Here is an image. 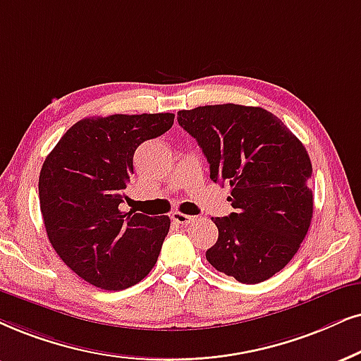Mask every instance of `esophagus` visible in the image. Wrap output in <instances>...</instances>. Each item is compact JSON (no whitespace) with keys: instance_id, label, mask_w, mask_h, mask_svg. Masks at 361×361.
<instances>
[{"instance_id":"1","label":"esophagus","mask_w":361,"mask_h":361,"mask_svg":"<svg viewBox=\"0 0 361 361\" xmlns=\"http://www.w3.org/2000/svg\"><path fill=\"white\" fill-rule=\"evenodd\" d=\"M171 220L175 221V223H178V225H190V223H195L196 218L195 216H190V214L175 212V213L171 214Z\"/></svg>"}]
</instances>
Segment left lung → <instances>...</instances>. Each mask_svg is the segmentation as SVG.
I'll list each match as a JSON object with an SVG mask.
<instances>
[{
  "label": "left lung",
  "mask_w": 361,
  "mask_h": 361,
  "mask_svg": "<svg viewBox=\"0 0 361 361\" xmlns=\"http://www.w3.org/2000/svg\"><path fill=\"white\" fill-rule=\"evenodd\" d=\"M178 123L203 149L209 178L231 190L235 213L212 218L218 240L209 264L246 285L268 280L295 257L312 223L313 170L303 143L258 106L181 109Z\"/></svg>",
  "instance_id": "1"
}]
</instances>
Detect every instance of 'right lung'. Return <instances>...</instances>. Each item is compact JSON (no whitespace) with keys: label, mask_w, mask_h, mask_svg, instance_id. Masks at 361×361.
Masks as SVG:
<instances>
[{"label":"right lung","mask_w":361,"mask_h":361,"mask_svg":"<svg viewBox=\"0 0 361 361\" xmlns=\"http://www.w3.org/2000/svg\"><path fill=\"white\" fill-rule=\"evenodd\" d=\"M173 120V113L85 118L44 159L38 190L49 243L97 288H130L157 263L170 218L123 213L120 204L136 148L166 133Z\"/></svg>","instance_id":"obj_1"}]
</instances>
